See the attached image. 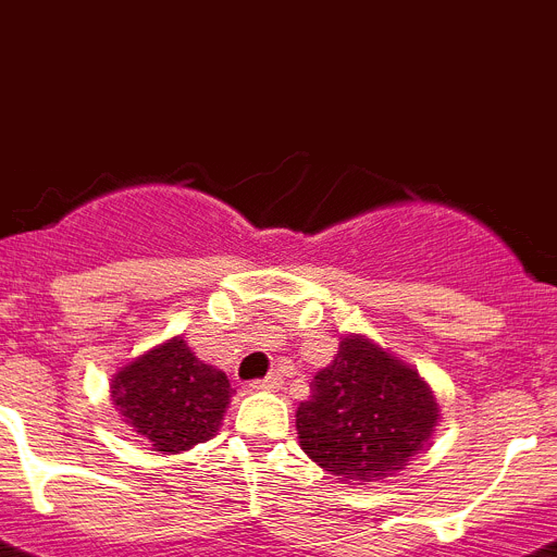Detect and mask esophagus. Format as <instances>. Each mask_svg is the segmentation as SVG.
I'll return each mask as SVG.
<instances>
[{"mask_svg": "<svg viewBox=\"0 0 557 557\" xmlns=\"http://www.w3.org/2000/svg\"><path fill=\"white\" fill-rule=\"evenodd\" d=\"M252 388L255 391H274V388H280V374H267V377L263 380H255L252 383Z\"/></svg>", "mask_w": 557, "mask_h": 557, "instance_id": "34e87169", "label": "esophagus"}]
</instances>
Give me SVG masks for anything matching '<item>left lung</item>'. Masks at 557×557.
Segmentation results:
<instances>
[{
	"mask_svg": "<svg viewBox=\"0 0 557 557\" xmlns=\"http://www.w3.org/2000/svg\"><path fill=\"white\" fill-rule=\"evenodd\" d=\"M441 422L428 380L360 333L341 335L297 408L299 447L338 483L394 478L422 453Z\"/></svg>",
	"mask_w": 557,
	"mask_h": 557,
	"instance_id": "left-lung-1",
	"label": "left lung"
}]
</instances>
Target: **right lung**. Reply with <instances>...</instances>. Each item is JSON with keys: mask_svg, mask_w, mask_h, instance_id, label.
Masks as SVG:
<instances>
[{"mask_svg": "<svg viewBox=\"0 0 557 557\" xmlns=\"http://www.w3.org/2000/svg\"><path fill=\"white\" fill-rule=\"evenodd\" d=\"M230 397L227 374L202 363L183 335L154 344L110 380L122 422L160 455H180L213 438Z\"/></svg>", "mask_w": 557, "mask_h": 557, "instance_id": "right-lung-1", "label": "right lung"}]
</instances>
